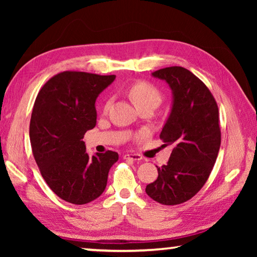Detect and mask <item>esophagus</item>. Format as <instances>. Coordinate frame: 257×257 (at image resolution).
Wrapping results in <instances>:
<instances>
[{"label":"esophagus","mask_w":257,"mask_h":257,"mask_svg":"<svg viewBox=\"0 0 257 257\" xmlns=\"http://www.w3.org/2000/svg\"><path fill=\"white\" fill-rule=\"evenodd\" d=\"M123 159L132 160V161H141L143 158H142V155H139V154H124Z\"/></svg>","instance_id":"obj_1"}]
</instances>
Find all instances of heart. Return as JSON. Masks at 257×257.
<instances>
[{
	"mask_svg": "<svg viewBox=\"0 0 257 257\" xmlns=\"http://www.w3.org/2000/svg\"><path fill=\"white\" fill-rule=\"evenodd\" d=\"M129 96L133 99L135 105L137 107L152 104V105H158L161 101V94L153 85L145 81H139L134 84L129 89ZM111 101H107L105 104V110L110 106Z\"/></svg>",
	"mask_w": 257,
	"mask_h": 257,
	"instance_id": "heart-1",
	"label": "heart"
}]
</instances>
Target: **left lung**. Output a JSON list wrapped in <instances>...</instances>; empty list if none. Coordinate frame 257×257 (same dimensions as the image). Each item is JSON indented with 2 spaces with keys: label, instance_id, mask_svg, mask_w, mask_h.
Masks as SVG:
<instances>
[{
  "label": "left lung",
  "instance_id": "left-lung-1",
  "mask_svg": "<svg viewBox=\"0 0 257 257\" xmlns=\"http://www.w3.org/2000/svg\"><path fill=\"white\" fill-rule=\"evenodd\" d=\"M172 93V105L160 138L173 149L146 194L164 205H177L196 195L205 184L221 144L219 108L205 84L182 67L152 72Z\"/></svg>",
  "mask_w": 257,
  "mask_h": 257
}]
</instances>
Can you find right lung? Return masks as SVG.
I'll return each mask as SVG.
<instances>
[{"label":"right lung","mask_w":257,"mask_h":257,"mask_svg":"<svg viewBox=\"0 0 257 257\" xmlns=\"http://www.w3.org/2000/svg\"><path fill=\"white\" fill-rule=\"evenodd\" d=\"M115 79L64 71L42 87L34 104L29 137L35 161L50 188L63 201L81 205L101 196L118 153L89 156L82 141L96 124L95 102Z\"/></svg>","instance_id":"1"}]
</instances>
